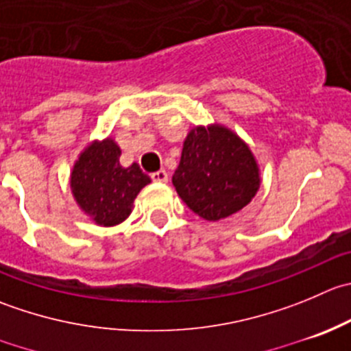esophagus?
I'll return each instance as SVG.
<instances>
[{
  "label": "esophagus",
  "instance_id": "esophagus-1",
  "mask_svg": "<svg viewBox=\"0 0 351 351\" xmlns=\"http://www.w3.org/2000/svg\"><path fill=\"white\" fill-rule=\"evenodd\" d=\"M151 178L154 180V182H158V183H166V182H168V173H166L165 169H159V171L152 173Z\"/></svg>",
  "mask_w": 351,
  "mask_h": 351
}]
</instances>
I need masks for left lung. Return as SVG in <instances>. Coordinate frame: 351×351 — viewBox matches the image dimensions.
Here are the masks:
<instances>
[{"label":"left lung","mask_w":351,"mask_h":351,"mask_svg":"<svg viewBox=\"0 0 351 351\" xmlns=\"http://www.w3.org/2000/svg\"><path fill=\"white\" fill-rule=\"evenodd\" d=\"M173 185L193 213L219 221L254 199L261 178L248 145L228 128L213 125L186 135Z\"/></svg>","instance_id":"8db88e82"}]
</instances>
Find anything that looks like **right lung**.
Masks as SVG:
<instances>
[{
    "instance_id": "right-lung-1",
    "label": "right lung",
    "mask_w": 351,
    "mask_h": 351,
    "mask_svg": "<svg viewBox=\"0 0 351 351\" xmlns=\"http://www.w3.org/2000/svg\"><path fill=\"white\" fill-rule=\"evenodd\" d=\"M120 156V147L111 138L94 142L82 152L71 171L75 200L101 226L127 219L137 193L151 183L137 162L123 168Z\"/></svg>"
}]
</instances>
